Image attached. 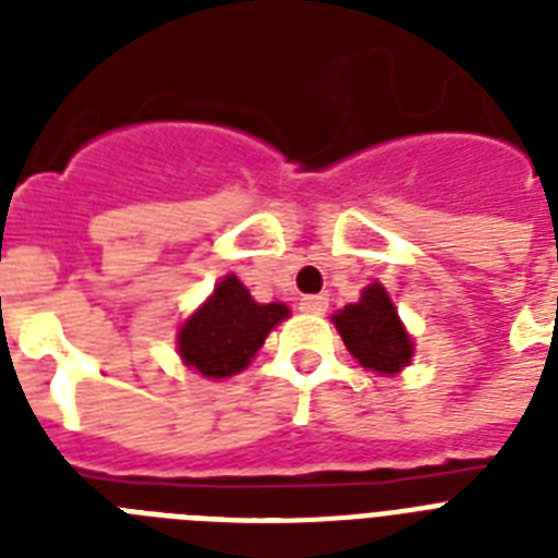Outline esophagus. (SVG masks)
<instances>
[{
	"label": "esophagus",
	"mask_w": 558,
	"mask_h": 558,
	"mask_svg": "<svg viewBox=\"0 0 558 558\" xmlns=\"http://www.w3.org/2000/svg\"><path fill=\"white\" fill-rule=\"evenodd\" d=\"M301 310H304V313H313V315L327 313V298H324V295L301 298Z\"/></svg>",
	"instance_id": "1"
}]
</instances>
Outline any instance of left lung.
<instances>
[{"instance_id":"left-lung-1","label":"left lung","mask_w":558,"mask_h":558,"mask_svg":"<svg viewBox=\"0 0 558 558\" xmlns=\"http://www.w3.org/2000/svg\"><path fill=\"white\" fill-rule=\"evenodd\" d=\"M344 348L359 365L376 373H399L414 356V341L399 322L397 306L381 283H371L359 304H348L332 315Z\"/></svg>"}]
</instances>
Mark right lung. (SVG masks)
I'll list each match as a JSON object with an SVG mask.
<instances>
[{
	"mask_svg": "<svg viewBox=\"0 0 558 558\" xmlns=\"http://www.w3.org/2000/svg\"><path fill=\"white\" fill-rule=\"evenodd\" d=\"M283 318H289L287 304H257L236 275H226L214 295L182 324L179 356L208 379H226L252 362Z\"/></svg>",
	"mask_w": 558,
	"mask_h": 558,
	"instance_id": "add662e5",
	"label": "right lung"
}]
</instances>
